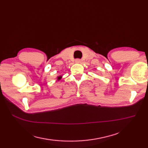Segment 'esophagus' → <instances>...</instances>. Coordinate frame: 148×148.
<instances>
[{"label": "esophagus", "instance_id": "obj_1", "mask_svg": "<svg viewBox=\"0 0 148 148\" xmlns=\"http://www.w3.org/2000/svg\"><path fill=\"white\" fill-rule=\"evenodd\" d=\"M75 62L77 64H79V63H81V60L79 59H77L75 60Z\"/></svg>", "mask_w": 148, "mask_h": 148}]
</instances>
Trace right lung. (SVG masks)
Masks as SVG:
<instances>
[{
	"mask_svg": "<svg viewBox=\"0 0 148 148\" xmlns=\"http://www.w3.org/2000/svg\"><path fill=\"white\" fill-rule=\"evenodd\" d=\"M61 78H62L61 76H59V77H57V80H60L61 79Z\"/></svg>",
	"mask_w": 148,
	"mask_h": 148,
	"instance_id": "right-lung-1",
	"label": "right lung"
}]
</instances>
